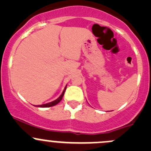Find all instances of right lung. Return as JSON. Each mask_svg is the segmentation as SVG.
<instances>
[{
  "instance_id": "right-lung-1",
  "label": "right lung",
  "mask_w": 151,
  "mask_h": 151,
  "mask_svg": "<svg viewBox=\"0 0 151 151\" xmlns=\"http://www.w3.org/2000/svg\"><path fill=\"white\" fill-rule=\"evenodd\" d=\"M66 86H67V85H66ZM66 86L65 87L64 90H63V93H62L61 95H60V97H59V98H58L57 99L55 100V101H52V102L47 103V104H42V105H38L37 106H39V107H50V106H55V105L58 104V103L60 102V101H61L62 99H63V95H64V93H65V91H66Z\"/></svg>"
}]
</instances>
